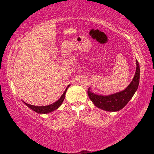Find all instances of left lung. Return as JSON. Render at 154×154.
I'll use <instances>...</instances> for the list:
<instances>
[{
	"mask_svg": "<svg viewBox=\"0 0 154 154\" xmlns=\"http://www.w3.org/2000/svg\"><path fill=\"white\" fill-rule=\"evenodd\" d=\"M136 64L137 69L133 79L124 90L109 96H103L96 94L88 88V96L96 106L106 111H118L127 105L136 92L139 84L140 67L137 60Z\"/></svg>",
	"mask_w": 154,
	"mask_h": 154,
	"instance_id": "obj_1",
	"label": "left lung"
}]
</instances>
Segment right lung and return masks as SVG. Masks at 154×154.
Returning <instances> with one entry per match:
<instances>
[{
	"label": "right lung",
	"instance_id": "1",
	"mask_svg": "<svg viewBox=\"0 0 154 154\" xmlns=\"http://www.w3.org/2000/svg\"><path fill=\"white\" fill-rule=\"evenodd\" d=\"M70 86V85H69L67 86V88H66V90L63 93V94L61 96V97L60 98V99H58V100L56 101V102L54 103L53 104H51V105H48V106H35V105H29V104H28L24 102L26 106H28V107L30 109H32L34 111L36 112V113H39V114H43V113H51V111H53L54 110H56V109H58L60 106L62 105V102L64 101V99L65 98V94H66V90Z\"/></svg>",
	"mask_w": 154,
	"mask_h": 154
}]
</instances>
